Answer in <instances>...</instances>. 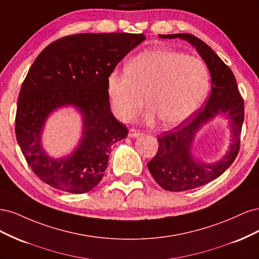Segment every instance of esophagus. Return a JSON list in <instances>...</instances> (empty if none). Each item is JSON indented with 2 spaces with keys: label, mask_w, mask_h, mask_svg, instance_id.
Segmentation results:
<instances>
[{
  "label": "esophagus",
  "mask_w": 259,
  "mask_h": 259,
  "mask_svg": "<svg viewBox=\"0 0 259 259\" xmlns=\"http://www.w3.org/2000/svg\"><path fill=\"white\" fill-rule=\"evenodd\" d=\"M140 135H142V133L135 128H131L128 131V137H131V138H136V137H139Z\"/></svg>",
  "instance_id": "34e87169"
}]
</instances>
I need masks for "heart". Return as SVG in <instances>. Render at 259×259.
<instances>
[{"mask_svg":"<svg viewBox=\"0 0 259 259\" xmlns=\"http://www.w3.org/2000/svg\"><path fill=\"white\" fill-rule=\"evenodd\" d=\"M209 86L206 64L169 49H151L133 57L125 71L113 70L107 77V94L117 119L128 121L142 108L146 116L163 125L183 124L201 107Z\"/></svg>","mask_w":259,"mask_h":259,"instance_id":"obj_1","label":"heart"}]
</instances>
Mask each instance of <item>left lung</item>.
Returning a JSON list of instances; mask_svg holds the SVG:
<instances>
[{"mask_svg": "<svg viewBox=\"0 0 259 259\" xmlns=\"http://www.w3.org/2000/svg\"><path fill=\"white\" fill-rule=\"evenodd\" d=\"M161 38H180L191 44L204 60L210 74L211 92L205 107L185 125L174 132L158 136L159 150L148 163L154 180L164 190L186 191L204 186L221 176L236 160L240 149V135L244 121V103L230 68L209 46L190 33L159 34ZM217 116L230 122L232 133L229 150L222 159L205 163L195 155V136Z\"/></svg>", "mask_w": 259, "mask_h": 259, "instance_id": "obj_1", "label": "left lung"}]
</instances>
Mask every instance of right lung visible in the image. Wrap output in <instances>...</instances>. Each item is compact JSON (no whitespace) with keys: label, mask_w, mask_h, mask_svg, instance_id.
Returning a JSON list of instances; mask_svg holds the SVG:
<instances>
[{"label":"right lung","mask_w":259,"mask_h":259,"mask_svg":"<svg viewBox=\"0 0 259 259\" xmlns=\"http://www.w3.org/2000/svg\"><path fill=\"white\" fill-rule=\"evenodd\" d=\"M145 40L132 33L74 34L51 43L36 57L19 93L15 132L42 182L73 194L99 184L113 145L128 133L110 110L107 77ZM67 106L80 113L82 135L71 153L54 158L42 146V132L49 116Z\"/></svg>","instance_id":"1"}]
</instances>
